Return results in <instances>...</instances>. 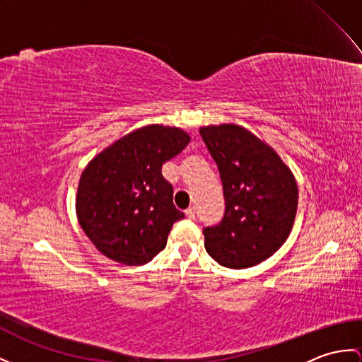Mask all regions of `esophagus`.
Segmentation results:
<instances>
[{
	"label": "esophagus",
	"mask_w": 362,
	"mask_h": 362,
	"mask_svg": "<svg viewBox=\"0 0 362 362\" xmlns=\"http://www.w3.org/2000/svg\"><path fill=\"white\" fill-rule=\"evenodd\" d=\"M186 216H187L189 219H195V209H193V207L187 209V210H186Z\"/></svg>",
	"instance_id": "34e87169"
}]
</instances>
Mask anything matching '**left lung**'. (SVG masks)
Instances as JSON below:
<instances>
[{
  "label": "left lung",
  "instance_id": "left-lung-1",
  "mask_svg": "<svg viewBox=\"0 0 362 362\" xmlns=\"http://www.w3.org/2000/svg\"><path fill=\"white\" fill-rule=\"evenodd\" d=\"M199 135L218 165L226 199L223 221L202 230L204 247L224 267L257 266L292 232L298 209L295 175L275 148L243 126H202Z\"/></svg>",
  "mask_w": 362,
  "mask_h": 362
}]
</instances>
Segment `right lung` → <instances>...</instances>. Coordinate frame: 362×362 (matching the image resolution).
Segmentation results:
<instances>
[{
    "mask_svg": "<svg viewBox=\"0 0 362 362\" xmlns=\"http://www.w3.org/2000/svg\"><path fill=\"white\" fill-rule=\"evenodd\" d=\"M180 127L151 124L121 136L95 155L79 178L78 223L104 257L143 266L167 244L175 221L173 187L161 167L189 144Z\"/></svg>",
    "mask_w": 362,
    "mask_h": 362,
    "instance_id": "1",
    "label": "right lung"
}]
</instances>
